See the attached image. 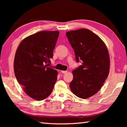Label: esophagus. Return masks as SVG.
<instances>
[{"mask_svg":"<svg viewBox=\"0 0 127 127\" xmlns=\"http://www.w3.org/2000/svg\"><path fill=\"white\" fill-rule=\"evenodd\" d=\"M61 72L63 74H66V73H67V72H68V71H63V70H62V71H61Z\"/></svg>","mask_w":127,"mask_h":127,"instance_id":"34e87169","label":"esophagus"}]
</instances>
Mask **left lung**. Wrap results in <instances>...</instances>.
Listing matches in <instances>:
<instances>
[{"label": "left lung", "instance_id": "obj_1", "mask_svg": "<svg viewBox=\"0 0 127 127\" xmlns=\"http://www.w3.org/2000/svg\"><path fill=\"white\" fill-rule=\"evenodd\" d=\"M66 35L74 49L77 62L82 65L72 71L70 83L72 92L82 99L93 96L100 90L110 70V58L106 45L87 29L67 32Z\"/></svg>", "mask_w": 127, "mask_h": 127}]
</instances>
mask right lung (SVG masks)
<instances>
[{
    "mask_svg": "<svg viewBox=\"0 0 127 127\" xmlns=\"http://www.w3.org/2000/svg\"><path fill=\"white\" fill-rule=\"evenodd\" d=\"M59 32L41 31L24 39L15 53L13 68L18 82L27 95L36 100L49 96L58 72L47 63L53 56Z\"/></svg>",
    "mask_w": 127,
    "mask_h": 127,
    "instance_id": "obj_1",
    "label": "right lung"
}]
</instances>
